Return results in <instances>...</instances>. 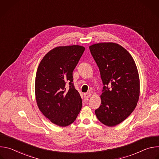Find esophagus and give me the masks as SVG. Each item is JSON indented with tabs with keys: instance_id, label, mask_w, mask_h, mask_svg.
Wrapping results in <instances>:
<instances>
[{
	"instance_id": "esophagus-1",
	"label": "esophagus",
	"mask_w": 159,
	"mask_h": 159,
	"mask_svg": "<svg viewBox=\"0 0 159 159\" xmlns=\"http://www.w3.org/2000/svg\"><path fill=\"white\" fill-rule=\"evenodd\" d=\"M84 95V98H86V99H88V98H89L90 96H91V94L89 93H85Z\"/></svg>"
}]
</instances>
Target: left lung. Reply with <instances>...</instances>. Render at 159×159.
<instances>
[{"instance_id": "8db88e82", "label": "left lung", "mask_w": 159, "mask_h": 159, "mask_svg": "<svg viewBox=\"0 0 159 159\" xmlns=\"http://www.w3.org/2000/svg\"><path fill=\"white\" fill-rule=\"evenodd\" d=\"M103 84L101 104L95 110L98 119L108 126H116L133 111L139 99L140 79L129 52L115 43L89 47Z\"/></svg>"}]
</instances>
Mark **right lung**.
Wrapping results in <instances>:
<instances>
[{"label":"right lung","mask_w":159,"mask_h":159,"mask_svg":"<svg viewBox=\"0 0 159 159\" xmlns=\"http://www.w3.org/2000/svg\"><path fill=\"white\" fill-rule=\"evenodd\" d=\"M84 50L79 45L55 48L45 55L37 69L38 106L45 117L58 126L72 124L82 108V99L72 82V74ZM66 83L70 85L67 89Z\"/></svg>","instance_id":"add662e5"}]
</instances>
